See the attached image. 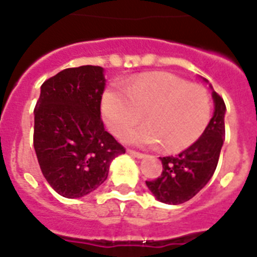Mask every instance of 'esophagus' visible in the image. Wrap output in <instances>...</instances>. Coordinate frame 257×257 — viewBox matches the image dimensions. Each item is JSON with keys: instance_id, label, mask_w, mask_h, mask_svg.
<instances>
[{"instance_id": "34e87169", "label": "esophagus", "mask_w": 257, "mask_h": 257, "mask_svg": "<svg viewBox=\"0 0 257 257\" xmlns=\"http://www.w3.org/2000/svg\"><path fill=\"white\" fill-rule=\"evenodd\" d=\"M127 153L130 154V156H133V157H136V158H144V157H145L144 153H140V152L133 151V149H127Z\"/></svg>"}]
</instances>
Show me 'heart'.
I'll return each instance as SVG.
<instances>
[{
    "instance_id": "b5f03b06",
    "label": "heart",
    "mask_w": 257,
    "mask_h": 257,
    "mask_svg": "<svg viewBox=\"0 0 257 257\" xmlns=\"http://www.w3.org/2000/svg\"><path fill=\"white\" fill-rule=\"evenodd\" d=\"M101 112L109 130L122 136L139 123L145 113L148 123L130 131L124 140L142 147L162 143L179 152L189 148L205 133L211 117L207 90L171 73H149L124 87L106 90Z\"/></svg>"
}]
</instances>
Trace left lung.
<instances>
[{
  "label": "left lung",
  "mask_w": 257,
  "mask_h": 257,
  "mask_svg": "<svg viewBox=\"0 0 257 257\" xmlns=\"http://www.w3.org/2000/svg\"><path fill=\"white\" fill-rule=\"evenodd\" d=\"M212 97L215 112L201 138L178 156L160 157L162 174L154 180L145 181L154 197L163 203L180 205L192 199L216 170L225 138L226 106L217 92L213 91Z\"/></svg>",
  "instance_id": "1"
}]
</instances>
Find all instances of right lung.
Here are the masks:
<instances>
[{
  "mask_svg": "<svg viewBox=\"0 0 257 257\" xmlns=\"http://www.w3.org/2000/svg\"><path fill=\"white\" fill-rule=\"evenodd\" d=\"M103 68H67L41 86L35 106L33 145L50 187L79 198L106 180L109 165L126 149L104 128Z\"/></svg>",
  "mask_w": 257,
  "mask_h": 257,
  "instance_id": "add662e5",
  "label": "right lung"
}]
</instances>
